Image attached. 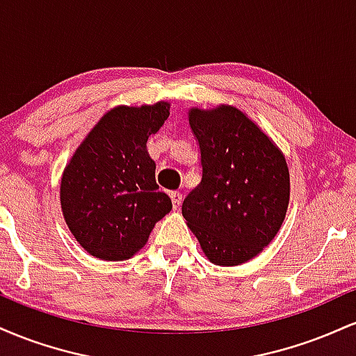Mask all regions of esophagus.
<instances>
[{
    "instance_id": "1",
    "label": "esophagus",
    "mask_w": 356,
    "mask_h": 356,
    "mask_svg": "<svg viewBox=\"0 0 356 356\" xmlns=\"http://www.w3.org/2000/svg\"><path fill=\"white\" fill-rule=\"evenodd\" d=\"M169 195H170V201H172L174 209H179V206H181V202H182V194H181V192L172 191Z\"/></svg>"
}]
</instances>
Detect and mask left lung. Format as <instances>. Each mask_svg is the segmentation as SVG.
<instances>
[{
	"label": "left lung",
	"instance_id": "1",
	"mask_svg": "<svg viewBox=\"0 0 356 356\" xmlns=\"http://www.w3.org/2000/svg\"><path fill=\"white\" fill-rule=\"evenodd\" d=\"M202 179L182 202V216L204 254L238 266L259 254L280 231L289 202L283 152L246 113L231 105L191 108Z\"/></svg>",
	"mask_w": 356,
	"mask_h": 356
}]
</instances>
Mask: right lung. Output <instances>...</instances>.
<instances>
[{
	"instance_id": "1",
	"label": "right lung",
	"mask_w": 356,
	"mask_h": 356,
	"mask_svg": "<svg viewBox=\"0 0 356 356\" xmlns=\"http://www.w3.org/2000/svg\"><path fill=\"white\" fill-rule=\"evenodd\" d=\"M169 102L112 108L90 130L65 167L63 218L88 254L129 259L149 241L155 222L172 209L155 182L147 138L169 117Z\"/></svg>"
}]
</instances>
